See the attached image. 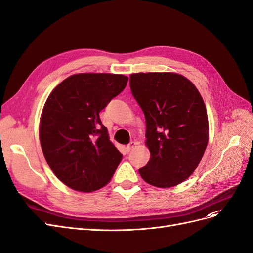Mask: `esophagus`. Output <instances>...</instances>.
<instances>
[{"instance_id":"1","label":"esophagus","mask_w":253,"mask_h":253,"mask_svg":"<svg viewBox=\"0 0 253 253\" xmlns=\"http://www.w3.org/2000/svg\"><path fill=\"white\" fill-rule=\"evenodd\" d=\"M135 145H136V143H135V142H130V143H129L128 145L126 146V150H127L128 153H129V151L132 150V149L135 147Z\"/></svg>"}]
</instances>
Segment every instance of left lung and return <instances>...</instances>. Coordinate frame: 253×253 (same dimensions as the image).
<instances>
[{"instance_id": "obj_1", "label": "left lung", "mask_w": 253, "mask_h": 253, "mask_svg": "<svg viewBox=\"0 0 253 253\" xmlns=\"http://www.w3.org/2000/svg\"><path fill=\"white\" fill-rule=\"evenodd\" d=\"M130 89L145 115L148 163L139 169L157 187L183 182L198 167L209 140L206 105L189 79L176 73L130 75Z\"/></svg>"}]
</instances>
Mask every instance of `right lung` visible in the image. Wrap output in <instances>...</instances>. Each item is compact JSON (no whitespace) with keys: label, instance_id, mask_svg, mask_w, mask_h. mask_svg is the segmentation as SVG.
Masks as SVG:
<instances>
[{"label":"right lung","instance_id":"add662e5","mask_svg":"<svg viewBox=\"0 0 253 253\" xmlns=\"http://www.w3.org/2000/svg\"><path fill=\"white\" fill-rule=\"evenodd\" d=\"M127 82V76L119 74H75L46 99L39 129L41 148L56 177L71 189H100L120 164L123 156L110 142L99 112Z\"/></svg>","mask_w":253,"mask_h":253}]
</instances>
